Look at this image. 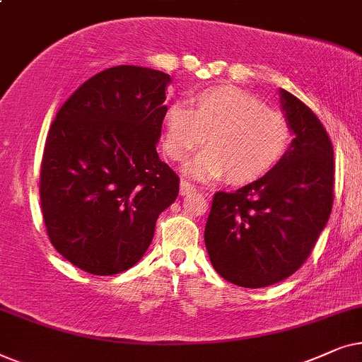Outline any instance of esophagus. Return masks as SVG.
Masks as SVG:
<instances>
[{
	"mask_svg": "<svg viewBox=\"0 0 362 362\" xmlns=\"http://www.w3.org/2000/svg\"><path fill=\"white\" fill-rule=\"evenodd\" d=\"M195 192V185L190 184L189 180H182L180 182V195H189Z\"/></svg>",
	"mask_w": 362,
	"mask_h": 362,
	"instance_id": "34e87169",
	"label": "esophagus"
}]
</instances>
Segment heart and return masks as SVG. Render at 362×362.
<instances>
[{
	"instance_id": "obj_1",
	"label": "heart",
	"mask_w": 362,
	"mask_h": 362,
	"mask_svg": "<svg viewBox=\"0 0 362 362\" xmlns=\"http://www.w3.org/2000/svg\"><path fill=\"white\" fill-rule=\"evenodd\" d=\"M190 105L167 109L163 151L172 160H184L206 139L209 148L185 168L199 180L226 175L231 184H248L273 170L290 151V119L253 94L220 86L195 93Z\"/></svg>"
}]
</instances>
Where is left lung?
I'll return each mask as SVG.
<instances>
[{
	"label": "left lung",
	"instance_id": "1",
	"mask_svg": "<svg viewBox=\"0 0 362 362\" xmlns=\"http://www.w3.org/2000/svg\"><path fill=\"white\" fill-rule=\"evenodd\" d=\"M293 127L290 151L273 170L235 192H216L205 247L216 273L243 288L283 281L303 267L331 215L332 144L316 114L281 89Z\"/></svg>",
	"mask_w": 362,
	"mask_h": 362
}]
</instances>
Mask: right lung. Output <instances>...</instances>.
<instances>
[{
    "label": "right lung",
    "instance_id": "1",
    "mask_svg": "<svg viewBox=\"0 0 362 362\" xmlns=\"http://www.w3.org/2000/svg\"><path fill=\"white\" fill-rule=\"evenodd\" d=\"M170 76L141 66L100 71L61 105L41 162L42 218L52 247L86 273L134 267L180 178L158 158Z\"/></svg>",
    "mask_w": 362,
    "mask_h": 362
}]
</instances>
